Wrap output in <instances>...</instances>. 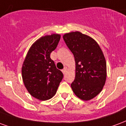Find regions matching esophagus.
<instances>
[{
  "mask_svg": "<svg viewBox=\"0 0 126 126\" xmlns=\"http://www.w3.org/2000/svg\"><path fill=\"white\" fill-rule=\"evenodd\" d=\"M67 70H68V68H67V67H64V68L62 70V72H63V74H65Z\"/></svg>",
  "mask_w": 126,
  "mask_h": 126,
  "instance_id": "esophagus-1",
  "label": "esophagus"
}]
</instances>
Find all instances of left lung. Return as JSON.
Returning <instances> with one entry per match:
<instances>
[{"instance_id":"1","label":"left lung","mask_w":126,"mask_h":126,"mask_svg":"<svg viewBox=\"0 0 126 126\" xmlns=\"http://www.w3.org/2000/svg\"><path fill=\"white\" fill-rule=\"evenodd\" d=\"M63 39L75 60V79L71 88L76 96L89 101L99 94L105 84L107 64L97 42L80 32L66 33Z\"/></svg>"}]
</instances>
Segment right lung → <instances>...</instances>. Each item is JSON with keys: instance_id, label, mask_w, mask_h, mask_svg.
I'll list each match as a JSON object with an SVG mask.
<instances>
[{"instance_id": "add662e5", "label": "right lung", "mask_w": 126, "mask_h": 126, "mask_svg": "<svg viewBox=\"0 0 126 126\" xmlns=\"http://www.w3.org/2000/svg\"><path fill=\"white\" fill-rule=\"evenodd\" d=\"M60 35H47L30 47L22 66V78L29 94L37 99L46 101L54 97L63 74L57 69L50 54L56 48Z\"/></svg>"}]
</instances>
